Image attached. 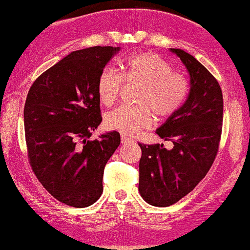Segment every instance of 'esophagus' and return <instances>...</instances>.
Wrapping results in <instances>:
<instances>
[{"instance_id":"esophagus-1","label":"esophagus","mask_w":250,"mask_h":250,"mask_svg":"<svg viewBox=\"0 0 250 250\" xmlns=\"http://www.w3.org/2000/svg\"><path fill=\"white\" fill-rule=\"evenodd\" d=\"M122 143L123 145H127V143H131V142H133V139H131L129 138V136H127V135H122Z\"/></svg>"}]
</instances>
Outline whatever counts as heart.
<instances>
[{
	"mask_svg": "<svg viewBox=\"0 0 250 250\" xmlns=\"http://www.w3.org/2000/svg\"><path fill=\"white\" fill-rule=\"evenodd\" d=\"M138 84L136 105H119L105 115L104 123L109 129L127 135H135L157 119H167L177 114L188 100L190 83L186 75L174 71L172 64L155 52L138 53L123 64V73L104 68L99 74L97 93L104 107L117 101L124 87Z\"/></svg>",
	"mask_w": 250,
	"mask_h": 250,
	"instance_id": "heart-1",
	"label": "heart"
}]
</instances>
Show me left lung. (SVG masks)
<instances>
[{
  "instance_id": "obj_1",
  "label": "left lung",
  "mask_w": 250,
  "mask_h": 250,
  "mask_svg": "<svg viewBox=\"0 0 250 250\" xmlns=\"http://www.w3.org/2000/svg\"><path fill=\"white\" fill-rule=\"evenodd\" d=\"M190 74V92L182 109L156 133L173 142L139 143V191L146 203L157 207L175 204L206 176L220 146L223 123V94L213 75L191 54L170 49Z\"/></svg>"
}]
</instances>
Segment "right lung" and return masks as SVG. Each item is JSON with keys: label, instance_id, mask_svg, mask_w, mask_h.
<instances>
[{"label": "right lung", "instance_id": "add662e5", "mask_svg": "<svg viewBox=\"0 0 250 250\" xmlns=\"http://www.w3.org/2000/svg\"><path fill=\"white\" fill-rule=\"evenodd\" d=\"M119 47L75 51L40 75L23 108L28 160L47 192L68 206L84 208L104 191V166L118 148V132L88 140L102 122L99 74Z\"/></svg>", "mask_w": 250, "mask_h": 250}]
</instances>
